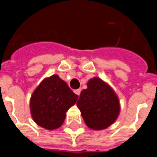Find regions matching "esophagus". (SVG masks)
Masks as SVG:
<instances>
[{
    "label": "esophagus",
    "instance_id": "obj_1",
    "mask_svg": "<svg viewBox=\"0 0 157 157\" xmlns=\"http://www.w3.org/2000/svg\"><path fill=\"white\" fill-rule=\"evenodd\" d=\"M74 92H75V93L76 94V95L80 96V94H81V89H76V90H75Z\"/></svg>",
    "mask_w": 157,
    "mask_h": 157
}]
</instances>
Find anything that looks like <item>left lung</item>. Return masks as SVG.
<instances>
[{"label":"left lung","instance_id":"1","mask_svg":"<svg viewBox=\"0 0 157 157\" xmlns=\"http://www.w3.org/2000/svg\"><path fill=\"white\" fill-rule=\"evenodd\" d=\"M76 105L89 128L104 129L114 123L119 113V102L115 92L98 77L91 79L84 89Z\"/></svg>","mask_w":157,"mask_h":157}]
</instances>
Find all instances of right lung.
Instances as JSON below:
<instances>
[{
    "mask_svg": "<svg viewBox=\"0 0 157 157\" xmlns=\"http://www.w3.org/2000/svg\"><path fill=\"white\" fill-rule=\"evenodd\" d=\"M78 96L72 92L67 83L59 75L44 79L33 92L30 100V109L37 124L47 129L60 127L65 113L74 105Z\"/></svg>",
    "mask_w": 157,
    "mask_h": 157,
    "instance_id": "right-lung-1",
    "label": "right lung"
}]
</instances>
